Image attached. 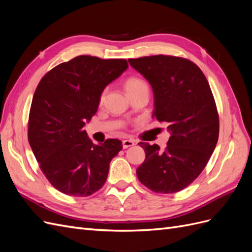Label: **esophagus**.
<instances>
[{
	"instance_id": "obj_1",
	"label": "esophagus",
	"mask_w": 252,
	"mask_h": 252,
	"mask_svg": "<svg viewBox=\"0 0 252 252\" xmlns=\"http://www.w3.org/2000/svg\"><path fill=\"white\" fill-rule=\"evenodd\" d=\"M122 145H123V148L126 149L128 147H131L134 145V142L131 141V140H124L123 142H122Z\"/></svg>"
}]
</instances>
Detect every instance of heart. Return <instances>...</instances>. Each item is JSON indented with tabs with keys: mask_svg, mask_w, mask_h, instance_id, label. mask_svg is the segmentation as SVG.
I'll use <instances>...</instances> for the list:
<instances>
[{
	"mask_svg": "<svg viewBox=\"0 0 252 252\" xmlns=\"http://www.w3.org/2000/svg\"><path fill=\"white\" fill-rule=\"evenodd\" d=\"M143 85H147L146 82H145L144 80H142L140 78H131V79H129L126 82V89L127 90H130V89L140 87V86H143ZM106 91H107V89H104L103 93L101 94V97H100L101 101L104 100V96L106 94Z\"/></svg>",
	"mask_w": 252,
	"mask_h": 252,
	"instance_id": "heart-1",
	"label": "heart"
}]
</instances>
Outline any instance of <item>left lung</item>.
Wrapping results in <instances>:
<instances>
[{
    "mask_svg": "<svg viewBox=\"0 0 252 252\" xmlns=\"http://www.w3.org/2000/svg\"><path fill=\"white\" fill-rule=\"evenodd\" d=\"M128 62L150 83L154 117L167 122L171 133L164 150L139 143L146 158L136 175L157 193L179 192L201 174L218 143L219 113L208 81L185 58L158 55Z\"/></svg>",
    "mask_w": 252,
    "mask_h": 252,
    "instance_id": "8db88e82",
    "label": "left lung"
}]
</instances>
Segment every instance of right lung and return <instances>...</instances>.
Masks as SVG:
<instances>
[{"mask_svg": "<svg viewBox=\"0 0 252 252\" xmlns=\"http://www.w3.org/2000/svg\"><path fill=\"white\" fill-rule=\"evenodd\" d=\"M128 68L124 59L79 56L41 79L30 106L28 141L50 184L71 196L100 190L122 142L95 145L83 127L98 107L101 94Z\"/></svg>", "mask_w": 252, "mask_h": 252, "instance_id": "obj_1", "label": "right lung"}]
</instances>
